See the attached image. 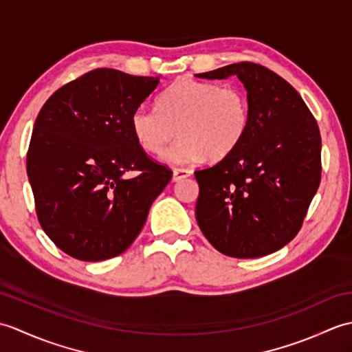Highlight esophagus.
<instances>
[{"instance_id": "34e87169", "label": "esophagus", "mask_w": 352, "mask_h": 352, "mask_svg": "<svg viewBox=\"0 0 352 352\" xmlns=\"http://www.w3.org/2000/svg\"><path fill=\"white\" fill-rule=\"evenodd\" d=\"M192 175L190 169H184V168H175L172 170V180L174 182H180L183 178H188Z\"/></svg>"}]
</instances>
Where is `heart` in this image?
Wrapping results in <instances>:
<instances>
[{"instance_id":"obj_1","label":"heart","mask_w":352,"mask_h":352,"mask_svg":"<svg viewBox=\"0 0 352 352\" xmlns=\"http://www.w3.org/2000/svg\"><path fill=\"white\" fill-rule=\"evenodd\" d=\"M248 124L250 104L242 91L193 78L177 81L157 107L140 104L130 118L134 139L151 154L160 153L177 129L180 138L162 154L177 164L223 159L241 144Z\"/></svg>"}]
</instances>
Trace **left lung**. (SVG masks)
Segmentation results:
<instances>
[{
  "label": "left lung",
  "instance_id": "8db88e82",
  "mask_svg": "<svg viewBox=\"0 0 352 352\" xmlns=\"http://www.w3.org/2000/svg\"><path fill=\"white\" fill-rule=\"evenodd\" d=\"M236 76L246 89L250 124L234 151L195 170L197 222L219 252L256 258L296 236L320 182V133L301 95L275 72L241 62L198 78Z\"/></svg>",
  "mask_w": 352,
  "mask_h": 352
}]
</instances>
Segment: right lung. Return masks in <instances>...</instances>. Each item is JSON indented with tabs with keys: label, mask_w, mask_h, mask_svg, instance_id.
Listing matches in <instances>:
<instances>
[{
	"label": "right lung",
	"mask_w": 352,
	"mask_h": 352,
	"mask_svg": "<svg viewBox=\"0 0 352 352\" xmlns=\"http://www.w3.org/2000/svg\"><path fill=\"white\" fill-rule=\"evenodd\" d=\"M160 77L95 69L52 94L36 118L27 175L45 233L68 256L101 261L140 233L172 170L134 139L133 110ZM138 170V177H124Z\"/></svg>",
	"instance_id": "add662e5"
}]
</instances>
